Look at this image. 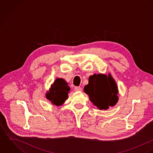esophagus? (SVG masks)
<instances>
[{
	"mask_svg": "<svg viewBox=\"0 0 153 153\" xmlns=\"http://www.w3.org/2000/svg\"><path fill=\"white\" fill-rule=\"evenodd\" d=\"M74 91L76 92H80V91H82V88L80 87L76 86V87L74 88Z\"/></svg>",
	"mask_w": 153,
	"mask_h": 153,
	"instance_id": "esophagus-1",
	"label": "esophagus"
}]
</instances>
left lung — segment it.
Wrapping results in <instances>:
<instances>
[{"label":"left lung","instance_id":"obj_1","mask_svg":"<svg viewBox=\"0 0 153 153\" xmlns=\"http://www.w3.org/2000/svg\"><path fill=\"white\" fill-rule=\"evenodd\" d=\"M84 92L100 110H107L109 106H114L119 100L117 84L110 73L108 76L104 74L91 76L89 83L84 88Z\"/></svg>","mask_w":153,"mask_h":153}]
</instances>
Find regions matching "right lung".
<instances>
[{
  "instance_id": "obj_1",
  "label": "right lung",
  "mask_w": 153,
  "mask_h": 153,
  "mask_svg": "<svg viewBox=\"0 0 153 153\" xmlns=\"http://www.w3.org/2000/svg\"><path fill=\"white\" fill-rule=\"evenodd\" d=\"M70 90L68 83L62 78H57L51 85L49 91L46 92L45 97L52 105L59 106L64 104L68 99V93Z\"/></svg>"
}]
</instances>
